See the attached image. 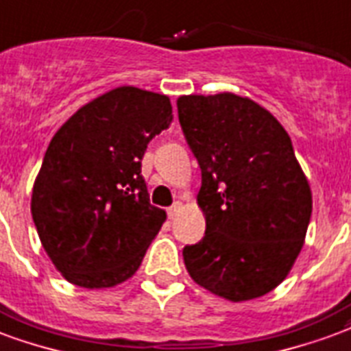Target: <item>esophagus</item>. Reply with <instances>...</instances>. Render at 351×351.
I'll use <instances>...</instances> for the list:
<instances>
[{"label": "esophagus", "mask_w": 351, "mask_h": 351, "mask_svg": "<svg viewBox=\"0 0 351 351\" xmlns=\"http://www.w3.org/2000/svg\"><path fill=\"white\" fill-rule=\"evenodd\" d=\"M179 210H181V204H179V202L170 205V207H168V218H170V220H176V216L179 215Z\"/></svg>", "instance_id": "esophagus-1"}]
</instances>
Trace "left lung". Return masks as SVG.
<instances>
[{"label":"left lung","instance_id":"8db88e82","mask_svg":"<svg viewBox=\"0 0 351 351\" xmlns=\"http://www.w3.org/2000/svg\"><path fill=\"white\" fill-rule=\"evenodd\" d=\"M179 123L202 168L204 239L183 247L197 285L231 302L287 278L313 210L291 136L266 109L235 94L181 96Z\"/></svg>","mask_w":351,"mask_h":351}]
</instances>
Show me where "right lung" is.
<instances>
[{
  "label": "right lung",
  "instance_id": "add662e5",
  "mask_svg": "<svg viewBox=\"0 0 351 351\" xmlns=\"http://www.w3.org/2000/svg\"><path fill=\"white\" fill-rule=\"evenodd\" d=\"M168 96L120 86L55 133L33 186L44 250L70 283L114 287L138 270L166 213L142 178L147 144L172 123Z\"/></svg>",
  "mask_w": 351,
  "mask_h": 351
}]
</instances>
